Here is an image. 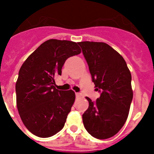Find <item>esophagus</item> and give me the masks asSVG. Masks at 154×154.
<instances>
[{"label":"esophagus","mask_w":154,"mask_h":154,"mask_svg":"<svg viewBox=\"0 0 154 154\" xmlns=\"http://www.w3.org/2000/svg\"><path fill=\"white\" fill-rule=\"evenodd\" d=\"M81 97V94H80V93H76V97L78 98V97Z\"/></svg>","instance_id":"obj_1"}]
</instances>
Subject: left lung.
Returning a JSON list of instances; mask_svg holds the SVG:
<instances>
[{
  "label": "left lung",
  "instance_id": "left-lung-1",
  "mask_svg": "<svg viewBox=\"0 0 154 154\" xmlns=\"http://www.w3.org/2000/svg\"><path fill=\"white\" fill-rule=\"evenodd\" d=\"M94 87L101 92L95 102L89 97L83 114L85 128L96 139H106L122 128L128 117L133 92L131 74L125 60L104 42H81Z\"/></svg>",
  "mask_w": 154,
  "mask_h": 154
}]
</instances>
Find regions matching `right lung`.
I'll use <instances>...</instances> for the list:
<instances>
[{
  "instance_id": "obj_1",
  "label": "right lung",
  "mask_w": 154,
  "mask_h": 154,
  "mask_svg": "<svg viewBox=\"0 0 154 154\" xmlns=\"http://www.w3.org/2000/svg\"><path fill=\"white\" fill-rule=\"evenodd\" d=\"M80 53L77 43L49 39L33 51L20 68L15 84L17 108L23 124L35 136L51 137L64 127L75 93L71 89H57L55 77L61 75L68 57Z\"/></svg>"
}]
</instances>
